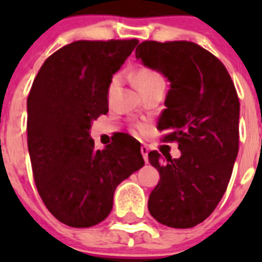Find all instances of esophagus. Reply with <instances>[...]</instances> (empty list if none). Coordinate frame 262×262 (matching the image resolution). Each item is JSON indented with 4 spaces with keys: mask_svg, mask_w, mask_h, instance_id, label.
<instances>
[{
    "mask_svg": "<svg viewBox=\"0 0 262 262\" xmlns=\"http://www.w3.org/2000/svg\"><path fill=\"white\" fill-rule=\"evenodd\" d=\"M140 152H142L143 155V159H144L145 164H148V147L147 145H142V148H140Z\"/></svg>",
    "mask_w": 262,
    "mask_h": 262,
    "instance_id": "esophagus-1",
    "label": "esophagus"
}]
</instances>
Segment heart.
Returning <instances> with one entry per match:
<instances>
[{"mask_svg": "<svg viewBox=\"0 0 262 262\" xmlns=\"http://www.w3.org/2000/svg\"><path fill=\"white\" fill-rule=\"evenodd\" d=\"M118 84H119V78H113V81L110 82V86H108V92L113 93L115 90V88L118 86ZM134 84H135L136 89H138L139 92H142V90L149 89V88L155 86V85L164 84V80L159 72L149 68H140L134 73ZM138 128L140 133H145V131H147V127L143 126V124L142 126H139Z\"/></svg>", "mask_w": 262, "mask_h": 262, "instance_id": "heart-1", "label": "heart"}]
</instances>
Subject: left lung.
<instances>
[{"instance_id":"left-lung-1","label":"left lung","mask_w":262,"mask_h":262,"mask_svg":"<svg viewBox=\"0 0 262 262\" xmlns=\"http://www.w3.org/2000/svg\"><path fill=\"white\" fill-rule=\"evenodd\" d=\"M135 56L170 82L157 128L181 151L178 159L148 154L160 173L148 210L159 223L190 228L211 215L230 182L239 152L235 85L226 67L191 41H143Z\"/></svg>"}]
</instances>
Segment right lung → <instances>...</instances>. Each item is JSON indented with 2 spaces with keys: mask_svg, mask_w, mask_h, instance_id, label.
<instances>
[{
  "mask_svg": "<svg viewBox=\"0 0 262 262\" xmlns=\"http://www.w3.org/2000/svg\"><path fill=\"white\" fill-rule=\"evenodd\" d=\"M139 40H78L52 53L27 98V145L39 195L57 221L85 228L105 221L115 189L144 165L119 139L94 149L90 128L108 111V86Z\"/></svg>",
  "mask_w": 262,
  "mask_h": 262,
  "instance_id": "obj_1",
  "label": "right lung"
}]
</instances>
